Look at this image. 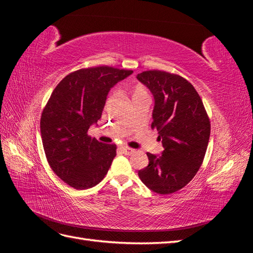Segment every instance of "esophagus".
Masks as SVG:
<instances>
[{"label": "esophagus", "instance_id": "obj_1", "mask_svg": "<svg viewBox=\"0 0 253 253\" xmlns=\"http://www.w3.org/2000/svg\"><path fill=\"white\" fill-rule=\"evenodd\" d=\"M121 149H122V151H123L124 154H131V153L135 152V150L131 149V148H128V147H122Z\"/></svg>", "mask_w": 253, "mask_h": 253}]
</instances>
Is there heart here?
Listing matches in <instances>:
<instances>
[{
    "instance_id": "obj_1",
    "label": "heart",
    "mask_w": 253,
    "mask_h": 253,
    "mask_svg": "<svg viewBox=\"0 0 253 253\" xmlns=\"http://www.w3.org/2000/svg\"><path fill=\"white\" fill-rule=\"evenodd\" d=\"M149 95V91L148 89L144 87V85L140 84H136L132 85L131 88V98L136 99V98H140V96H147Z\"/></svg>"
}]
</instances>
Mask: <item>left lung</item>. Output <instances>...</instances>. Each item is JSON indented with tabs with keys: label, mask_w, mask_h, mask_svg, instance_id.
<instances>
[{
	"label": "left lung",
	"mask_w": 253,
	"mask_h": 253,
	"mask_svg": "<svg viewBox=\"0 0 253 253\" xmlns=\"http://www.w3.org/2000/svg\"><path fill=\"white\" fill-rule=\"evenodd\" d=\"M137 79L153 94L151 127L164 148L161 155L147 153L149 165L138 175L149 189L169 195L184 188L200 169L211 125L200 95L185 78L148 71L138 74Z\"/></svg>",
	"instance_id": "1"
}]
</instances>
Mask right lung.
<instances>
[{
    "label": "right lung",
    "instance_id": "add662e5",
    "mask_svg": "<svg viewBox=\"0 0 253 253\" xmlns=\"http://www.w3.org/2000/svg\"><path fill=\"white\" fill-rule=\"evenodd\" d=\"M131 74L109 66L79 69L56 85L42 112L40 131L47 162L75 189L98 185L115 158V144L99 142L87 132L101 118L111 88Z\"/></svg>",
    "mask_w": 253,
    "mask_h": 253
}]
</instances>
